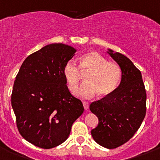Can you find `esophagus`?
I'll return each mask as SVG.
<instances>
[{
  "label": "esophagus",
  "instance_id": "esophagus-1",
  "mask_svg": "<svg viewBox=\"0 0 160 160\" xmlns=\"http://www.w3.org/2000/svg\"><path fill=\"white\" fill-rule=\"evenodd\" d=\"M82 104H83V107H84L85 110H88V109H89V103L86 101H83Z\"/></svg>",
  "mask_w": 160,
  "mask_h": 160
}]
</instances>
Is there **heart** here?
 Here are the masks:
<instances>
[{"instance_id": "b5f03b06", "label": "heart", "mask_w": 160, "mask_h": 160, "mask_svg": "<svg viewBox=\"0 0 160 160\" xmlns=\"http://www.w3.org/2000/svg\"><path fill=\"white\" fill-rule=\"evenodd\" d=\"M79 71L77 65L72 61L67 62L63 74L68 89L74 91L81 80L82 74L86 75V82L76 92V95L83 98H91L96 94L100 97H107L113 93L118 86L122 71L118 64L108 62L107 59L97 52H89L79 60Z\"/></svg>"}]
</instances>
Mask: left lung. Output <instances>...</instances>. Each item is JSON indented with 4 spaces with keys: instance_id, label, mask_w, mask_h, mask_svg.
Returning a JSON list of instances; mask_svg holds the SVG:
<instances>
[{
    "instance_id": "obj_1",
    "label": "left lung",
    "mask_w": 160,
    "mask_h": 160,
    "mask_svg": "<svg viewBox=\"0 0 160 160\" xmlns=\"http://www.w3.org/2000/svg\"><path fill=\"white\" fill-rule=\"evenodd\" d=\"M119 65L122 79L113 93L92 102L89 109L99 119L91 130L94 141L112 149L129 141L141 127L146 114V91L141 73L124 55L108 52Z\"/></svg>"
}]
</instances>
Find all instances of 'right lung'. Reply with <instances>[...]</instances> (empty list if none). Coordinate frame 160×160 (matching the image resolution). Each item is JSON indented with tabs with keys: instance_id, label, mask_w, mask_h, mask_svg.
<instances>
[{
	"instance_id": "add662e5",
	"label": "right lung",
	"mask_w": 160,
	"mask_h": 160,
	"mask_svg": "<svg viewBox=\"0 0 160 160\" xmlns=\"http://www.w3.org/2000/svg\"><path fill=\"white\" fill-rule=\"evenodd\" d=\"M76 49L51 44L27 56L21 65L12 93V107L21 136L48 149L64 142L74 122L83 113L80 100L73 97L63 71Z\"/></svg>"
}]
</instances>
